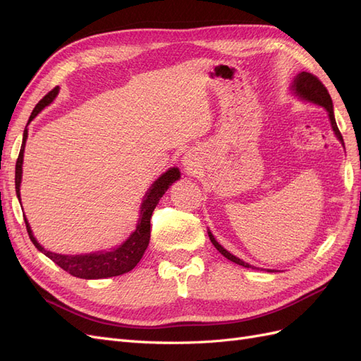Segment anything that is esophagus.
I'll return each instance as SVG.
<instances>
[{"label": "esophagus", "mask_w": 361, "mask_h": 361, "mask_svg": "<svg viewBox=\"0 0 361 361\" xmlns=\"http://www.w3.org/2000/svg\"><path fill=\"white\" fill-rule=\"evenodd\" d=\"M192 158L191 157H185V159H183V166L185 167H192Z\"/></svg>", "instance_id": "obj_1"}]
</instances>
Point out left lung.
<instances>
[{
  "label": "left lung",
  "mask_w": 361,
  "mask_h": 361,
  "mask_svg": "<svg viewBox=\"0 0 361 361\" xmlns=\"http://www.w3.org/2000/svg\"><path fill=\"white\" fill-rule=\"evenodd\" d=\"M290 89H292V92H293L295 94H297L298 97H301L302 101H307V102H312V104H316V105H319V106H324V108H325L326 113H329L330 123H331V128H333V130H334V134H336V137L338 138V141H341V143H342L343 147H345L343 137H342V134H341V130H338L337 123H336V118H334L331 96H330L329 90L325 89V85H324L318 78H316L314 75H312V73H309V72H301V73H298V75L293 78ZM207 235H209V239H211V243L214 244V247H215L218 251H220V253H221L224 257H227L228 260H232V262H235V264L241 265V267H245V268H250V267H251V265L245 264L244 260L238 259V257L233 256L232 253H228V251H227L224 247H221L220 244H218V243L215 241V238H214V235H212L211 232H207Z\"/></svg>",
  "instance_id": "1"
}]
</instances>
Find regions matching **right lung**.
Returning <instances> with one entry per match:
<instances>
[{"mask_svg": "<svg viewBox=\"0 0 361 361\" xmlns=\"http://www.w3.org/2000/svg\"><path fill=\"white\" fill-rule=\"evenodd\" d=\"M59 87L52 89L39 104L35 106L32 110L28 123L35 118L43 108L49 105L56 96L59 94ZM27 123V125H28ZM28 137V129L25 128L24 130V138H23V146H20L19 157L16 161V170H15V188H16V195L20 200V179H23V162H24V149H25V141ZM180 178V171L179 169L173 167L167 170L164 174L154 182V185L149 188V191L145 195V200L140 206V218L137 223V228L130 233V236L126 239V241L118 245L114 250L110 251H97V253H89V255H76V256H68V255H57L52 253V251H48L43 248L37 241L35 235L31 232V227L27 221V218L24 215L25 226H27V232L31 239V243L35 244V247L42 251L43 255L48 256L54 264H57L60 268H63L66 272H69L71 276L78 277V279H85V280H94V279H106V277H116V276H122L125 272H129L140 262V259L143 257L145 251L149 245V239H150V218L152 212L155 211V207L162 197L166 191L169 190L170 185L173 182H176Z\"/></svg>", "mask_w": 361, "mask_h": 361, "instance_id": "1", "label": "right lung"}]
</instances>
